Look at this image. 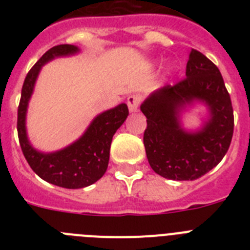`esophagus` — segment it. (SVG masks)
Wrapping results in <instances>:
<instances>
[{
	"label": "esophagus",
	"mask_w": 250,
	"mask_h": 250,
	"mask_svg": "<svg viewBox=\"0 0 250 250\" xmlns=\"http://www.w3.org/2000/svg\"><path fill=\"white\" fill-rule=\"evenodd\" d=\"M140 96L139 95H131L127 98V107H129V111L130 112H136L139 109V105H140Z\"/></svg>",
	"instance_id": "34e87169"
}]
</instances>
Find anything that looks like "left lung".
Here are the masks:
<instances>
[{
	"label": "left lung",
	"instance_id": "obj_1",
	"mask_svg": "<svg viewBox=\"0 0 250 250\" xmlns=\"http://www.w3.org/2000/svg\"><path fill=\"white\" fill-rule=\"evenodd\" d=\"M183 81L155 90L141 104L146 116L144 145L151 169L165 179L195 180L219 164L230 145L234 129L230 96L219 68L191 48ZM206 115L196 128L182 119L194 107Z\"/></svg>",
	"mask_w": 250,
	"mask_h": 250
}]
</instances>
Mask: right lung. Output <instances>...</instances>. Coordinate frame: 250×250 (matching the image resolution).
I'll use <instances>...</instances> for the list:
<instances>
[{
  "mask_svg": "<svg viewBox=\"0 0 250 250\" xmlns=\"http://www.w3.org/2000/svg\"><path fill=\"white\" fill-rule=\"evenodd\" d=\"M80 52V48L75 45H59L50 48L35 63L22 86L17 116L20 145L31 169L45 182L66 189L86 188L103 178L109 165L112 136L129 115L127 105L124 103L100 112L80 138L56 151H41L31 144L26 119L40 72L52 60L75 56Z\"/></svg>",
  "mask_w": 250,
  "mask_h": 250,
  "instance_id": "right-lung-1",
  "label": "right lung"
}]
</instances>
